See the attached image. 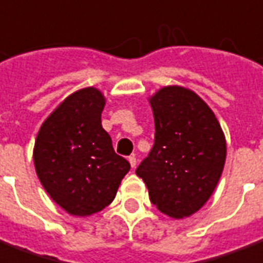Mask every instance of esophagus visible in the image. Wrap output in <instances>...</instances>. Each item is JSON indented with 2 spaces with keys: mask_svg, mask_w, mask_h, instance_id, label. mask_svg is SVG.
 <instances>
[{
  "mask_svg": "<svg viewBox=\"0 0 263 263\" xmlns=\"http://www.w3.org/2000/svg\"><path fill=\"white\" fill-rule=\"evenodd\" d=\"M128 161H129V164H131L132 168L136 167V157H135V156H129V157H128Z\"/></svg>",
  "mask_w": 263,
  "mask_h": 263,
  "instance_id": "esophagus-1",
  "label": "esophagus"
}]
</instances>
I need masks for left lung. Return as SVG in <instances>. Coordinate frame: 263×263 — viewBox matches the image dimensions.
<instances>
[{
	"label": "left lung",
	"mask_w": 263,
	"mask_h": 263,
	"mask_svg": "<svg viewBox=\"0 0 263 263\" xmlns=\"http://www.w3.org/2000/svg\"><path fill=\"white\" fill-rule=\"evenodd\" d=\"M154 146L136 175L150 201L174 219L193 215L207 203L226 161V139L211 107L194 91L167 85L149 96Z\"/></svg>",
	"instance_id": "left-lung-1"
}]
</instances>
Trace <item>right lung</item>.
I'll return each mask as SVG.
<instances>
[{"label":"right lung","instance_id":"obj_1","mask_svg":"<svg viewBox=\"0 0 263 263\" xmlns=\"http://www.w3.org/2000/svg\"><path fill=\"white\" fill-rule=\"evenodd\" d=\"M106 98L81 88L56 106L35 138V172L49 197L74 216L102 211L116 197L129 163L116 154L102 127Z\"/></svg>","mask_w":263,"mask_h":263}]
</instances>
